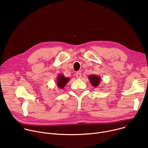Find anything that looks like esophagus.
I'll return each instance as SVG.
<instances>
[{
  "mask_svg": "<svg viewBox=\"0 0 148 148\" xmlns=\"http://www.w3.org/2000/svg\"><path fill=\"white\" fill-rule=\"evenodd\" d=\"M81 73H79V72H77V73H76V77L77 78H80L81 77Z\"/></svg>",
  "mask_w": 148,
  "mask_h": 148,
  "instance_id": "obj_1",
  "label": "esophagus"
}]
</instances>
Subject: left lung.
Returning a JSON list of instances; mask_svg holds the SVG:
<instances>
[{
    "instance_id": "8db88e82",
    "label": "left lung",
    "mask_w": 148,
    "mask_h": 148,
    "mask_svg": "<svg viewBox=\"0 0 148 148\" xmlns=\"http://www.w3.org/2000/svg\"><path fill=\"white\" fill-rule=\"evenodd\" d=\"M88 77L91 84L94 87H96L99 85L100 82V78L99 77L95 75H91Z\"/></svg>"
}]
</instances>
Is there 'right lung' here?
<instances>
[{"mask_svg": "<svg viewBox=\"0 0 148 148\" xmlns=\"http://www.w3.org/2000/svg\"><path fill=\"white\" fill-rule=\"evenodd\" d=\"M69 80V78H66L63 75H60L57 78V86L60 88H63Z\"/></svg>", "mask_w": 148, "mask_h": 148, "instance_id": "obj_1", "label": "right lung"}]
</instances>
